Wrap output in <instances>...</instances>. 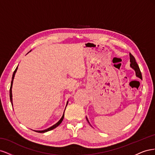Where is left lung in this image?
<instances>
[{"instance_id":"obj_1","label":"left lung","mask_w":155,"mask_h":155,"mask_svg":"<svg viewBox=\"0 0 155 155\" xmlns=\"http://www.w3.org/2000/svg\"><path fill=\"white\" fill-rule=\"evenodd\" d=\"M129 56H130V67L132 68L134 71H135V73H136V76L139 78L140 79H142V73L141 72H140V68L138 67V65L137 64V63L136 62V60H135V58L134 56L131 54H129ZM86 119L87 120L88 122L89 123L88 121V120L87 118V117H86ZM90 124V123H89Z\"/></svg>"}]
</instances>
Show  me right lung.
Listing matches in <instances>:
<instances>
[{
  "label": "right lung",
  "instance_id": "obj_1",
  "mask_svg": "<svg viewBox=\"0 0 155 155\" xmlns=\"http://www.w3.org/2000/svg\"><path fill=\"white\" fill-rule=\"evenodd\" d=\"M30 51H31V50ZM29 51V52H30ZM28 52V53H29ZM17 68H18V66L17 67V68H16V69L15 70V71L13 72V76H12V82H11V87H10V101H11V103H12V105H13V100H12V85H13V79H14V77H15V73H16V72H17ZM68 101H67V105H66V107L67 106V105H68ZM65 109H66V107H65V109H64V110H65ZM64 112H63V116H62V117H61V118L57 123H56L55 124H54V125H52L51 127H49V128H48V129H45V130H35V131H36V132H37V133H46V132H48V131H49V130H52V129H55V128H56L58 126H59L60 124H61V123L62 122V121H63V118H64Z\"/></svg>",
  "mask_w": 155,
  "mask_h": 155
}]
</instances>
